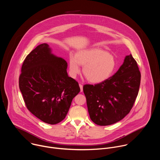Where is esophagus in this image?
I'll return each mask as SVG.
<instances>
[{"instance_id":"esophagus-1","label":"esophagus","mask_w":160,"mask_h":160,"mask_svg":"<svg viewBox=\"0 0 160 160\" xmlns=\"http://www.w3.org/2000/svg\"><path fill=\"white\" fill-rule=\"evenodd\" d=\"M79 86H80V91H81V92H82V91H83V85L82 84H79Z\"/></svg>"}]
</instances>
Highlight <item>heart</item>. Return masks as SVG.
<instances>
[{"label":"heart","mask_w":160,"mask_h":160,"mask_svg":"<svg viewBox=\"0 0 160 160\" xmlns=\"http://www.w3.org/2000/svg\"><path fill=\"white\" fill-rule=\"evenodd\" d=\"M69 71L72 77L80 72V65L83 66L82 72L87 80L93 83H99L108 80L116 68L115 58L106 51L92 48L78 51L75 56L69 57Z\"/></svg>","instance_id":"obj_1"}]
</instances>
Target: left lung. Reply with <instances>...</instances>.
Instances as JSON below:
<instances>
[{"instance_id": "left-lung-1", "label": "left lung", "mask_w": 160, "mask_h": 160, "mask_svg": "<svg viewBox=\"0 0 160 160\" xmlns=\"http://www.w3.org/2000/svg\"><path fill=\"white\" fill-rule=\"evenodd\" d=\"M141 73L132 54L126 56L117 72L96 85H85L90 118L100 126L115 123L131 110L138 95Z\"/></svg>"}]
</instances>
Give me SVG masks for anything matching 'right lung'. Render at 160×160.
I'll list each match as a JSON object with an SVG mask.
<instances>
[{
	"label": "right lung",
	"instance_id": "1",
	"mask_svg": "<svg viewBox=\"0 0 160 160\" xmlns=\"http://www.w3.org/2000/svg\"><path fill=\"white\" fill-rule=\"evenodd\" d=\"M67 68V62L52 54L45 43L34 49L22 65L19 86L24 101L33 115L46 123L63 120L80 91Z\"/></svg>",
	"mask_w": 160,
	"mask_h": 160
}]
</instances>
